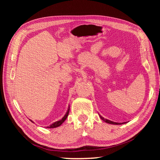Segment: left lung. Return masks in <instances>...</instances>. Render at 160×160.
Masks as SVG:
<instances>
[{
  "instance_id": "8db88e82",
  "label": "left lung",
  "mask_w": 160,
  "mask_h": 160,
  "mask_svg": "<svg viewBox=\"0 0 160 160\" xmlns=\"http://www.w3.org/2000/svg\"><path fill=\"white\" fill-rule=\"evenodd\" d=\"M99 117H100V118L102 119L103 121H104L105 122H106V123H110V124H114V125H121V124H123V123H125V122H124V123H116V122H112V121H110V120H109V119H104L102 116H101L100 115H99Z\"/></svg>"
}]
</instances>
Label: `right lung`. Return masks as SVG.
<instances>
[{
    "mask_svg": "<svg viewBox=\"0 0 160 160\" xmlns=\"http://www.w3.org/2000/svg\"><path fill=\"white\" fill-rule=\"evenodd\" d=\"M69 108H70V107H69V109H68V110H67V113H66V114L64 115L63 118H62L61 120L57 121V122H55V123H53L52 124H51V125H49V126H48L47 128H57V127L60 126V125L65 122V120L67 119V116H68L69 113ZM31 122H32V121H31Z\"/></svg>",
    "mask_w": 160,
    "mask_h": 160,
    "instance_id": "add662e5",
    "label": "right lung"
}]
</instances>
